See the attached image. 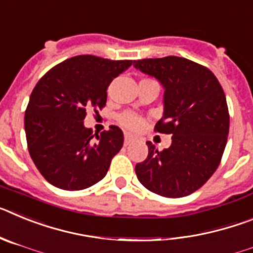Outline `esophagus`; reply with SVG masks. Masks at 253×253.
<instances>
[{"label":"esophagus","instance_id":"34e87169","mask_svg":"<svg viewBox=\"0 0 253 253\" xmlns=\"http://www.w3.org/2000/svg\"><path fill=\"white\" fill-rule=\"evenodd\" d=\"M133 142V137L131 135H129V134H125V137H124V146H129L130 143Z\"/></svg>","mask_w":253,"mask_h":253}]
</instances>
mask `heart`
I'll list each match as a JSON object with an SVG mask.
<instances>
[{
  "mask_svg": "<svg viewBox=\"0 0 253 253\" xmlns=\"http://www.w3.org/2000/svg\"><path fill=\"white\" fill-rule=\"evenodd\" d=\"M118 122L122 126L131 131L139 130L144 125V119L142 116L135 113H131V111H125V113L120 114L119 118H118Z\"/></svg>",
  "mask_w": 253,
  "mask_h": 253,
  "instance_id": "1",
  "label": "heart"
}]
</instances>
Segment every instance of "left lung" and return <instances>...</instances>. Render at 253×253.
Instances as JSON below:
<instances>
[{
	"label": "left lung",
	"mask_w": 253,
	"mask_h": 253,
	"mask_svg": "<svg viewBox=\"0 0 253 253\" xmlns=\"http://www.w3.org/2000/svg\"><path fill=\"white\" fill-rule=\"evenodd\" d=\"M134 67L165 87V110L154 131L172 134L169 148L148 144V156L137 163L143 186L166 198L193 194L218 169L229 133L224 91L207 67L169 55L134 60Z\"/></svg>",
	"instance_id": "left-lung-1"
}]
</instances>
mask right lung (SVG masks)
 <instances>
[{
  "label": "right lung",
  "mask_w": 253,
  "mask_h": 253,
  "mask_svg": "<svg viewBox=\"0 0 253 253\" xmlns=\"http://www.w3.org/2000/svg\"><path fill=\"white\" fill-rule=\"evenodd\" d=\"M131 63L77 55L40 78L26 107L25 133L31 160L49 184L73 191L105 177L124 135L115 125L93 134L84 120L88 107L106 105L109 84Z\"/></svg>",
  "instance_id": "add662e5"
}]
</instances>
